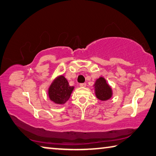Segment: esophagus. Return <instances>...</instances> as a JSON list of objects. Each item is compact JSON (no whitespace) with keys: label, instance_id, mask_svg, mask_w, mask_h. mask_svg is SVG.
Segmentation results:
<instances>
[{"label":"esophagus","instance_id":"esophagus-1","mask_svg":"<svg viewBox=\"0 0 156 156\" xmlns=\"http://www.w3.org/2000/svg\"><path fill=\"white\" fill-rule=\"evenodd\" d=\"M80 86L81 87V88H84V87L86 86V83H80Z\"/></svg>","mask_w":156,"mask_h":156}]
</instances>
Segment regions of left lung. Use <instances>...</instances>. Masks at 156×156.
Segmentation results:
<instances>
[{
	"label": "left lung",
	"instance_id": "8db88e82",
	"mask_svg": "<svg viewBox=\"0 0 156 156\" xmlns=\"http://www.w3.org/2000/svg\"><path fill=\"white\" fill-rule=\"evenodd\" d=\"M96 97L102 101H108L112 97L113 91L103 76H100L96 80L93 85Z\"/></svg>",
	"mask_w": 156,
	"mask_h": 156
}]
</instances>
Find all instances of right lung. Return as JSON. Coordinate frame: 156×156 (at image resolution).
<instances>
[{
  "label": "right lung",
  "instance_id": "1",
  "mask_svg": "<svg viewBox=\"0 0 156 156\" xmlns=\"http://www.w3.org/2000/svg\"><path fill=\"white\" fill-rule=\"evenodd\" d=\"M75 87L70 86L63 75L56 76L48 89L49 99L57 105H64L70 99Z\"/></svg>",
  "mask_w": 156,
  "mask_h": 156
}]
</instances>
